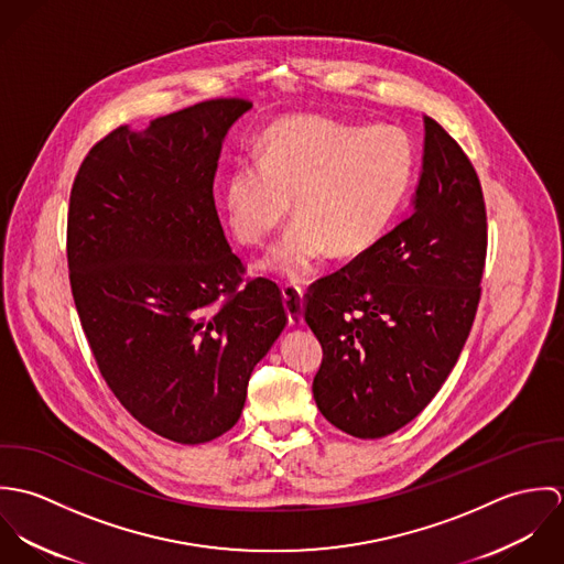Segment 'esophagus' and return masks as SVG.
Instances as JSON below:
<instances>
[{"mask_svg": "<svg viewBox=\"0 0 564 564\" xmlns=\"http://www.w3.org/2000/svg\"><path fill=\"white\" fill-rule=\"evenodd\" d=\"M282 300H284V308L289 313V323L291 325H304V295L300 286L293 284H284L282 286Z\"/></svg>", "mask_w": 564, "mask_h": 564, "instance_id": "34e87169", "label": "esophagus"}]
</instances>
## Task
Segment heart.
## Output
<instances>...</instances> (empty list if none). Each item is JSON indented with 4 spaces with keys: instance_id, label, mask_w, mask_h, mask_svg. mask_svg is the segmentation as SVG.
I'll use <instances>...</instances> for the list:
<instances>
[{
    "instance_id": "obj_1",
    "label": "heart",
    "mask_w": 564,
    "mask_h": 564,
    "mask_svg": "<svg viewBox=\"0 0 564 564\" xmlns=\"http://www.w3.org/2000/svg\"><path fill=\"white\" fill-rule=\"evenodd\" d=\"M414 145L398 126H358L322 115L273 123L258 161H242L224 182L221 204L235 237L262 245L291 210L297 215L262 269L304 282L332 249L354 256L380 241L414 180Z\"/></svg>"
}]
</instances>
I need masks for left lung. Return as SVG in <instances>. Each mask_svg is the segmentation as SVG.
<instances>
[{"label":"left lung","mask_w":564,"mask_h":564,"mask_svg":"<svg viewBox=\"0 0 564 564\" xmlns=\"http://www.w3.org/2000/svg\"><path fill=\"white\" fill-rule=\"evenodd\" d=\"M412 213L306 295L323 360L313 395L356 438H382L438 393L471 332L486 260L482 186L460 145L423 117Z\"/></svg>","instance_id":"obj_1"}]
</instances>
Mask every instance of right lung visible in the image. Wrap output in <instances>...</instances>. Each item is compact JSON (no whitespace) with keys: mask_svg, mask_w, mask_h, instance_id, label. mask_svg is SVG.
<instances>
[{"mask_svg":"<svg viewBox=\"0 0 564 564\" xmlns=\"http://www.w3.org/2000/svg\"><path fill=\"white\" fill-rule=\"evenodd\" d=\"M245 99H210L121 126L82 162L69 199L74 302L123 408L182 445L241 416L247 382L286 325L275 282L241 286L213 184Z\"/></svg>","mask_w":564,"mask_h":564,"instance_id":"add662e5","label":"right lung"}]
</instances>
